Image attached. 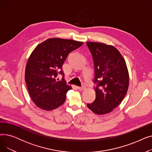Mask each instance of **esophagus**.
Listing matches in <instances>:
<instances>
[{
    "instance_id": "34e87169",
    "label": "esophagus",
    "mask_w": 152,
    "mask_h": 152,
    "mask_svg": "<svg viewBox=\"0 0 152 152\" xmlns=\"http://www.w3.org/2000/svg\"><path fill=\"white\" fill-rule=\"evenodd\" d=\"M86 89V87L85 86H82V87H78V89L79 91H83Z\"/></svg>"
}]
</instances>
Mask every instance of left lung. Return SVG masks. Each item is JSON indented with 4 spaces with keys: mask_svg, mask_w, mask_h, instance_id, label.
<instances>
[{
    "mask_svg": "<svg viewBox=\"0 0 152 152\" xmlns=\"http://www.w3.org/2000/svg\"><path fill=\"white\" fill-rule=\"evenodd\" d=\"M94 62L96 98L87 106L97 115L111 112L120 103L129 87V76L126 61L114 46L87 42Z\"/></svg>",
    "mask_w": 152,
    "mask_h": 152,
    "instance_id": "obj_1",
    "label": "left lung"
}]
</instances>
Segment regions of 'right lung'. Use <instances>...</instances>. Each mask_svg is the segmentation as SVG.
Segmentation results:
<instances>
[{"label": "right lung", "instance_id": "obj_1", "mask_svg": "<svg viewBox=\"0 0 152 152\" xmlns=\"http://www.w3.org/2000/svg\"><path fill=\"white\" fill-rule=\"evenodd\" d=\"M83 44L71 39L50 38L32 52L26 63L25 79L30 97L37 107L51 111L65 102L66 93L72 88L64 81L62 66L68 55ZM58 71L63 75L59 82L55 79Z\"/></svg>", "mask_w": 152, "mask_h": 152}]
</instances>
